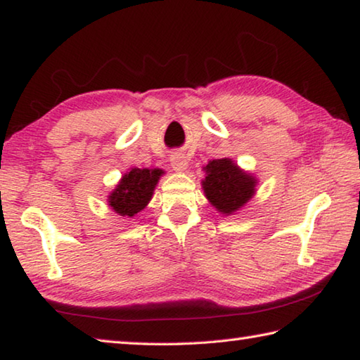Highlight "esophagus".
Returning a JSON list of instances; mask_svg holds the SVG:
<instances>
[{
  "label": "esophagus",
  "instance_id": "obj_1",
  "mask_svg": "<svg viewBox=\"0 0 360 360\" xmlns=\"http://www.w3.org/2000/svg\"><path fill=\"white\" fill-rule=\"evenodd\" d=\"M169 162H172V167H173V169H176V172H186L187 165H188L187 159L184 158V155L178 154V153L172 154V158H169Z\"/></svg>",
  "mask_w": 360,
  "mask_h": 360
}]
</instances>
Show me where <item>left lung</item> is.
Segmentation results:
<instances>
[{
	"label": "left lung",
	"instance_id": "obj_1",
	"mask_svg": "<svg viewBox=\"0 0 360 360\" xmlns=\"http://www.w3.org/2000/svg\"><path fill=\"white\" fill-rule=\"evenodd\" d=\"M206 178L201 181L209 202L219 212L231 215L239 211L255 195L257 179L240 169L231 159H215L202 168Z\"/></svg>",
	"mask_w": 360,
	"mask_h": 360
}]
</instances>
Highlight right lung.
Wrapping results in <instances>:
<instances>
[{
	"label": "right lung",
	"mask_w": 360,
	"mask_h": 360,
	"mask_svg": "<svg viewBox=\"0 0 360 360\" xmlns=\"http://www.w3.org/2000/svg\"><path fill=\"white\" fill-rule=\"evenodd\" d=\"M162 174L163 172L159 168H132L108 195V206L122 217H134L151 201Z\"/></svg>",
	"instance_id": "right-lung-1"
}]
</instances>
